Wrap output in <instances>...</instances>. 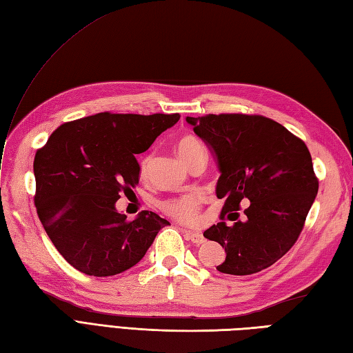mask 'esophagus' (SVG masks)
<instances>
[{"mask_svg":"<svg viewBox=\"0 0 353 353\" xmlns=\"http://www.w3.org/2000/svg\"><path fill=\"white\" fill-rule=\"evenodd\" d=\"M183 232L193 244L201 245L205 243V236L202 234H199V232H193V230H187V229H183Z\"/></svg>","mask_w":353,"mask_h":353,"instance_id":"esophagus-1","label":"esophagus"}]
</instances>
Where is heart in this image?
Here are the masks:
<instances>
[{
    "label": "heart",
    "instance_id": "heart-1",
    "mask_svg": "<svg viewBox=\"0 0 353 353\" xmlns=\"http://www.w3.org/2000/svg\"><path fill=\"white\" fill-rule=\"evenodd\" d=\"M176 151L179 157L188 165L194 157L205 154V148L202 142L197 137L192 134L181 136L176 142ZM150 165V156L143 157L141 160V174L143 175L147 172ZM203 197L199 193H185L174 197H168V199L160 202V210L166 214L168 217L174 219L178 223L183 225H194L201 217Z\"/></svg>",
    "mask_w": 353,
    "mask_h": 353
}]
</instances>
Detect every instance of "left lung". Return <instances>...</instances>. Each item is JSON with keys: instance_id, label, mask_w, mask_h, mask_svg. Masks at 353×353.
Returning a JSON list of instances; mask_svg holds the SVG:
<instances>
[{"instance_id": "8db88e82", "label": "left lung", "mask_w": 353, "mask_h": 353, "mask_svg": "<svg viewBox=\"0 0 353 353\" xmlns=\"http://www.w3.org/2000/svg\"><path fill=\"white\" fill-rule=\"evenodd\" d=\"M187 123L210 145L221 172L216 193L225 199L223 221L203 232L226 252L217 270L250 276L268 268L296 243L319 188L307 145L263 115L210 114ZM243 201L251 206L241 222ZM226 218L234 225L228 227Z\"/></svg>"}]
</instances>
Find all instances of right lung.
Returning <instances> with one entry per match:
<instances>
[{
    "instance_id": "obj_1",
    "label": "right lung",
    "mask_w": 353,
    "mask_h": 353,
    "mask_svg": "<svg viewBox=\"0 0 353 353\" xmlns=\"http://www.w3.org/2000/svg\"><path fill=\"white\" fill-rule=\"evenodd\" d=\"M179 114H100L59 125L34 157V203L50 241L73 268L109 277L130 270L169 221L152 211L134 220L115 210L139 184L136 154Z\"/></svg>"
}]
</instances>
